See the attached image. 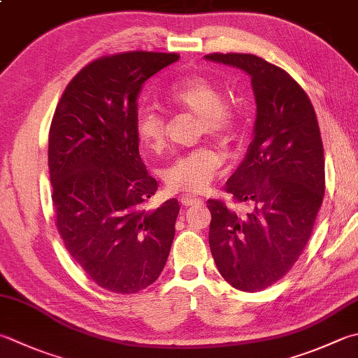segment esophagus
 Instances as JSON below:
<instances>
[{"label": "esophagus", "instance_id": "obj_1", "mask_svg": "<svg viewBox=\"0 0 358 358\" xmlns=\"http://www.w3.org/2000/svg\"><path fill=\"white\" fill-rule=\"evenodd\" d=\"M179 201L182 206H193L196 204V202H201V199L198 196H194V194H184V196L179 198Z\"/></svg>", "mask_w": 358, "mask_h": 358}]
</instances>
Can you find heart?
I'll return each mask as SVG.
<instances>
[{"label": "heart", "instance_id": "heart-1", "mask_svg": "<svg viewBox=\"0 0 358 358\" xmlns=\"http://www.w3.org/2000/svg\"><path fill=\"white\" fill-rule=\"evenodd\" d=\"M165 101L174 109L196 115V137H212L226 145L237 129V109L221 96L220 87L201 74L182 78L166 92ZM136 132L146 150L164 151L166 145V118L152 107H141L136 117ZM222 164L221 154L212 146L180 154L162 170L168 190L202 192L213 180Z\"/></svg>", "mask_w": 358, "mask_h": 358}]
</instances>
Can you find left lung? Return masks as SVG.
Returning <instances> with one entry per match:
<instances>
[{
  "label": "left lung",
  "instance_id": "obj_1",
  "mask_svg": "<svg viewBox=\"0 0 358 358\" xmlns=\"http://www.w3.org/2000/svg\"><path fill=\"white\" fill-rule=\"evenodd\" d=\"M207 59L251 76L257 120L246 159L227 180L234 206L208 199V245L220 274L240 292H262L293 268L324 198V148L312 101L282 70L254 54ZM246 205L248 211H240Z\"/></svg>",
  "mask_w": 358,
  "mask_h": 358
}]
</instances>
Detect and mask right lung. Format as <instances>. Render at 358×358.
<instances>
[{
  "label": "right lung",
  "mask_w": 358,
  "mask_h": 358,
  "mask_svg": "<svg viewBox=\"0 0 358 358\" xmlns=\"http://www.w3.org/2000/svg\"><path fill=\"white\" fill-rule=\"evenodd\" d=\"M179 59L127 51L92 60L66 85L50 127L54 221L73 260L101 288L131 294L164 269L179 213L176 199L146 208L157 182L138 152L141 87Z\"/></svg>",
  "instance_id": "add662e5"
}]
</instances>
